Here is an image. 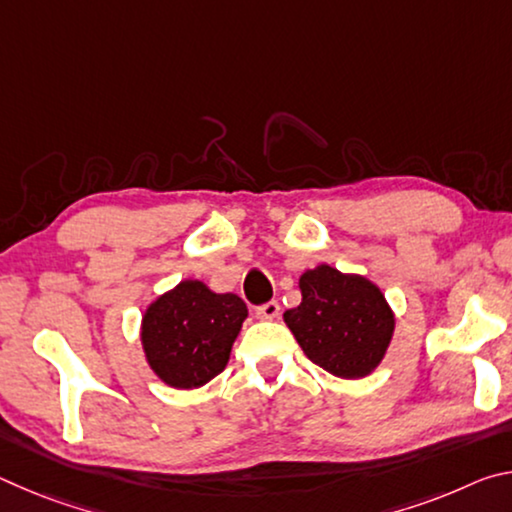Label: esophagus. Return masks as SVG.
I'll use <instances>...</instances> for the list:
<instances>
[{
    "instance_id": "34e87169",
    "label": "esophagus",
    "mask_w": 512,
    "mask_h": 512,
    "mask_svg": "<svg viewBox=\"0 0 512 512\" xmlns=\"http://www.w3.org/2000/svg\"><path fill=\"white\" fill-rule=\"evenodd\" d=\"M255 314H257V318H262V320H273L277 314H280V302L268 300L266 305H259L255 309Z\"/></svg>"
}]
</instances>
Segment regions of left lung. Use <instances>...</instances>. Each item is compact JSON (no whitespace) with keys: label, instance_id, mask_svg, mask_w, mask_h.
Instances as JSON below:
<instances>
[{"label":"left lung","instance_id":"8db88e82","mask_svg":"<svg viewBox=\"0 0 512 512\" xmlns=\"http://www.w3.org/2000/svg\"><path fill=\"white\" fill-rule=\"evenodd\" d=\"M302 302L284 314L302 352L327 372L345 379L370 375L384 359L395 318L375 284L318 266L300 277Z\"/></svg>","mask_w":512,"mask_h":512}]
</instances>
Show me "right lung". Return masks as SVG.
Returning <instances> with one entry per match:
<instances>
[{"label": "right lung", "mask_w": 512, "mask_h": 512, "mask_svg": "<svg viewBox=\"0 0 512 512\" xmlns=\"http://www.w3.org/2000/svg\"><path fill=\"white\" fill-rule=\"evenodd\" d=\"M246 316L244 300L235 293H214L196 280L180 282L144 314L142 343L149 366L173 388L207 384L228 363Z\"/></svg>", "instance_id": "add662e5"}]
</instances>
